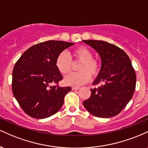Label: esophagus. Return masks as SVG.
Listing matches in <instances>:
<instances>
[{
  "instance_id": "1",
  "label": "esophagus",
  "mask_w": 148,
  "mask_h": 148,
  "mask_svg": "<svg viewBox=\"0 0 148 148\" xmlns=\"http://www.w3.org/2000/svg\"><path fill=\"white\" fill-rule=\"evenodd\" d=\"M72 89L73 90H78L80 89L79 87H72Z\"/></svg>"
}]
</instances>
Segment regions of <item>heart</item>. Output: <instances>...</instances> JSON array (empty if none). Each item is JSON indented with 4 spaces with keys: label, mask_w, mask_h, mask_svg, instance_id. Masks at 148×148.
<instances>
[{
    "label": "heart",
    "mask_w": 148,
    "mask_h": 148,
    "mask_svg": "<svg viewBox=\"0 0 148 148\" xmlns=\"http://www.w3.org/2000/svg\"><path fill=\"white\" fill-rule=\"evenodd\" d=\"M80 62L77 67L79 72L69 74L64 78V82L67 86L79 87L90 80L91 76L95 77L100 70L99 62L92 58L90 49L84 46L76 47L71 52V58L65 52H62L56 60V67L61 74H67L72 70L74 64Z\"/></svg>",
    "instance_id": "b5f03b06"
}]
</instances>
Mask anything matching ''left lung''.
I'll use <instances>...</instances> for the list:
<instances>
[{
	"label": "left lung",
	"instance_id": "1",
	"mask_svg": "<svg viewBox=\"0 0 148 148\" xmlns=\"http://www.w3.org/2000/svg\"><path fill=\"white\" fill-rule=\"evenodd\" d=\"M99 53L100 72L93 82L99 87L90 89L91 95L84 106L92 115L111 118L119 114L132 99L136 76L132 62L123 49L100 40H83Z\"/></svg>",
	"mask_w": 148,
	"mask_h": 148
}]
</instances>
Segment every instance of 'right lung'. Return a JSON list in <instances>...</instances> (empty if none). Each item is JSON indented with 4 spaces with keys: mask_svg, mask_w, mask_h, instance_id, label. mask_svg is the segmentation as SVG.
Returning <instances> with one entry per match:
<instances>
[{
    "mask_svg": "<svg viewBox=\"0 0 148 148\" xmlns=\"http://www.w3.org/2000/svg\"><path fill=\"white\" fill-rule=\"evenodd\" d=\"M74 45L49 40L32 46L16 61L12 72L13 95L23 111L32 118L43 119L57 113L71 87H60L63 77L56 67L62 51ZM55 84L51 86V84Z\"/></svg>",
    "mask_w": 148,
    "mask_h": 148,
    "instance_id": "1",
    "label": "right lung"
}]
</instances>
